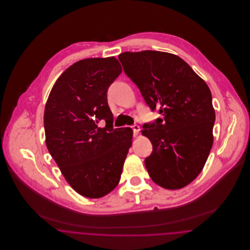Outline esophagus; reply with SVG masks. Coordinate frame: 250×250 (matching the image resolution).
Returning <instances> with one entry per match:
<instances>
[{"label":"esophagus","mask_w":250,"mask_h":250,"mask_svg":"<svg viewBox=\"0 0 250 250\" xmlns=\"http://www.w3.org/2000/svg\"><path fill=\"white\" fill-rule=\"evenodd\" d=\"M131 128L133 129V136L136 137L138 134H139V131H140V126L137 125H134L131 126Z\"/></svg>","instance_id":"obj_1"}]
</instances>
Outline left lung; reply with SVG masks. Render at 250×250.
I'll return each mask as SVG.
<instances>
[{
    "label": "left lung",
    "instance_id": "obj_1",
    "mask_svg": "<svg viewBox=\"0 0 250 250\" xmlns=\"http://www.w3.org/2000/svg\"><path fill=\"white\" fill-rule=\"evenodd\" d=\"M118 59L147 106L163 115L143 126L153 145L145 158L150 177L167 189L188 186L201 173L213 145L209 87L184 60L167 52H124Z\"/></svg>",
    "mask_w": 250,
    "mask_h": 250
}]
</instances>
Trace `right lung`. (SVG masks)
I'll return each mask as SVG.
<instances>
[{"label":"right lung","instance_id":"right-lung-1","mask_svg":"<svg viewBox=\"0 0 250 250\" xmlns=\"http://www.w3.org/2000/svg\"><path fill=\"white\" fill-rule=\"evenodd\" d=\"M121 72L114 57L79 61L60 76L45 107L48 152L73 189L87 198L115 188L132 144L131 128H114L107 105V89Z\"/></svg>","mask_w":250,"mask_h":250}]
</instances>
